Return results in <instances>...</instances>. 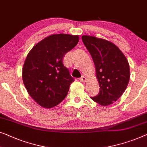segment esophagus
<instances>
[{
  "label": "esophagus",
  "mask_w": 147,
  "mask_h": 147,
  "mask_svg": "<svg viewBox=\"0 0 147 147\" xmlns=\"http://www.w3.org/2000/svg\"><path fill=\"white\" fill-rule=\"evenodd\" d=\"M80 82H86L87 78L85 77V76H82V77L80 79Z\"/></svg>",
  "instance_id": "obj_1"
}]
</instances>
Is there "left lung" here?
Returning a JSON list of instances; mask_svg holds the SVG:
<instances>
[{"instance_id": "obj_1", "label": "left lung", "mask_w": 147, "mask_h": 147, "mask_svg": "<svg viewBox=\"0 0 147 147\" xmlns=\"http://www.w3.org/2000/svg\"><path fill=\"white\" fill-rule=\"evenodd\" d=\"M82 41L92 57L99 92L91 99L100 105L108 106L124 93L130 78L126 57L113 43L91 36H82Z\"/></svg>"}]
</instances>
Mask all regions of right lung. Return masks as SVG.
Segmentation results:
<instances>
[{
    "label": "right lung",
    "instance_id": "obj_1",
    "mask_svg": "<svg viewBox=\"0 0 147 147\" xmlns=\"http://www.w3.org/2000/svg\"><path fill=\"white\" fill-rule=\"evenodd\" d=\"M79 42V36L52 34L31 49L22 68L26 90L38 105L50 109L60 103L74 78L63 64V58Z\"/></svg>",
    "mask_w": 147,
    "mask_h": 147
}]
</instances>
